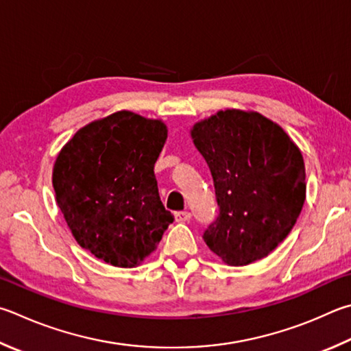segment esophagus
Returning <instances> with one entry per match:
<instances>
[{
    "mask_svg": "<svg viewBox=\"0 0 351 351\" xmlns=\"http://www.w3.org/2000/svg\"><path fill=\"white\" fill-rule=\"evenodd\" d=\"M175 219H176L178 222H187V221L192 219V213L186 212V210H184V212H176Z\"/></svg>",
    "mask_w": 351,
    "mask_h": 351,
    "instance_id": "obj_1",
    "label": "esophagus"
}]
</instances>
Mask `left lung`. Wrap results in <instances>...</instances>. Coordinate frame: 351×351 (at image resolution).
I'll use <instances>...</instances> for the list:
<instances>
[{
    "label": "left lung",
    "instance_id": "left-lung-1",
    "mask_svg": "<svg viewBox=\"0 0 351 351\" xmlns=\"http://www.w3.org/2000/svg\"><path fill=\"white\" fill-rule=\"evenodd\" d=\"M192 138L213 178L219 213L204 230L228 265L263 259L295 226L305 201L301 152L256 112L224 110L195 124Z\"/></svg>",
    "mask_w": 351,
    "mask_h": 351
}]
</instances>
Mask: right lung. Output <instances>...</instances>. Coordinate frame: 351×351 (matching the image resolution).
I'll return each mask as SVG.
<instances>
[{
	"label": "right lung",
	"instance_id": "add662e5",
	"mask_svg": "<svg viewBox=\"0 0 351 351\" xmlns=\"http://www.w3.org/2000/svg\"><path fill=\"white\" fill-rule=\"evenodd\" d=\"M165 138L161 121L123 110L82 127L56 158L58 207L78 244L107 264L136 267L175 219L154 171Z\"/></svg>",
	"mask_w": 351,
	"mask_h": 351
}]
</instances>
